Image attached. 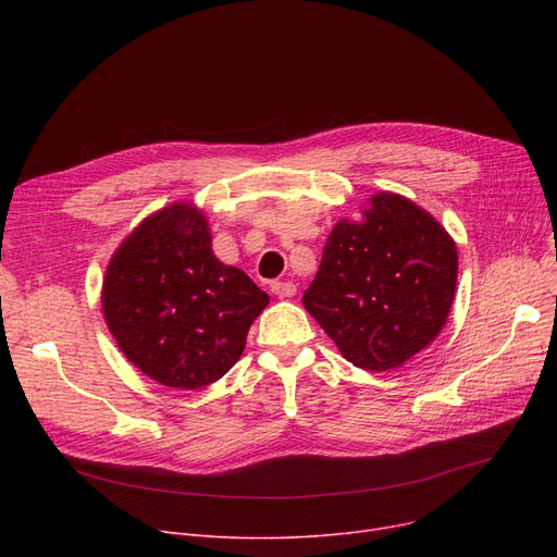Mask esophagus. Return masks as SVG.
<instances>
[{"instance_id":"obj_1","label":"esophagus","mask_w":557,"mask_h":557,"mask_svg":"<svg viewBox=\"0 0 557 557\" xmlns=\"http://www.w3.org/2000/svg\"><path fill=\"white\" fill-rule=\"evenodd\" d=\"M271 290L277 298H290V296H296V284L294 282H273Z\"/></svg>"}]
</instances>
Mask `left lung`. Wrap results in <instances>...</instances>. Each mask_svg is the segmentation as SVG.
Listing matches in <instances>:
<instances>
[{"label": "left lung", "mask_w": 557, "mask_h": 557, "mask_svg": "<svg viewBox=\"0 0 557 557\" xmlns=\"http://www.w3.org/2000/svg\"><path fill=\"white\" fill-rule=\"evenodd\" d=\"M458 280L449 232L413 200L370 196L330 232L305 309L357 368L404 366L443 332Z\"/></svg>", "instance_id": "left-lung-1"}]
</instances>
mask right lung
Segmentation results:
<instances>
[{"mask_svg": "<svg viewBox=\"0 0 557 557\" xmlns=\"http://www.w3.org/2000/svg\"><path fill=\"white\" fill-rule=\"evenodd\" d=\"M269 294L219 261L205 212L171 202L146 216L108 261L101 307L126 359L153 382L198 391L239 361Z\"/></svg>", "mask_w": 557, "mask_h": 557, "instance_id": "obj_1", "label": "right lung"}]
</instances>
